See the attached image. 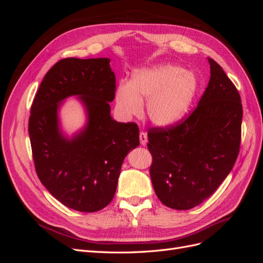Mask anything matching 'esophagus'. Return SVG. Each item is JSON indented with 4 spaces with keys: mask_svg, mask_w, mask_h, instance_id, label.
<instances>
[{
    "mask_svg": "<svg viewBox=\"0 0 263 263\" xmlns=\"http://www.w3.org/2000/svg\"><path fill=\"white\" fill-rule=\"evenodd\" d=\"M139 139H140V144L142 146H146L147 142H148V137H147V134L144 132H140L139 134Z\"/></svg>",
    "mask_w": 263,
    "mask_h": 263,
    "instance_id": "obj_1",
    "label": "esophagus"
}]
</instances>
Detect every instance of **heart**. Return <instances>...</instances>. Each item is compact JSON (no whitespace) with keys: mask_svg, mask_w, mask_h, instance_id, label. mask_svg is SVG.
Listing matches in <instances>:
<instances>
[{"mask_svg":"<svg viewBox=\"0 0 263 263\" xmlns=\"http://www.w3.org/2000/svg\"><path fill=\"white\" fill-rule=\"evenodd\" d=\"M198 90V80L192 71L163 63L136 70L129 83L118 84L115 90L117 108L124 117L138 116L142 101L150 122L170 127L186 115Z\"/></svg>","mask_w":263,"mask_h":263,"instance_id":"1","label":"heart"}]
</instances>
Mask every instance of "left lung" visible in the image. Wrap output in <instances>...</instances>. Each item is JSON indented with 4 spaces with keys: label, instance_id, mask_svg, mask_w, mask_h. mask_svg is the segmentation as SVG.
I'll return each mask as SVG.
<instances>
[{
    "label": "left lung",
    "instance_id": "obj_1",
    "mask_svg": "<svg viewBox=\"0 0 263 263\" xmlns=\"http://www.w3.org/2000/svg\"><path fill=\"white\" fill-rule=\"evenodd\" d=\"M211 78L184 122L151 128L150 178L165 206L190 210L209 198L232 171L240 147L242 105L236 86L211 58Z\"/></svg>",
    "mask_w": 263,
    "mask_h": 263
}]
</instances>
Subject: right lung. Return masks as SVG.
<instances>
[{
  "instance_id": "add662e5",
  "label": "right lung",
  "mask_w": 263,
  "mask_h": 263,
  "mask_svg": "<svg viewBox=\"0 0 263 263\" xmlns=\"http://www.w3.org/2000/svg\"><path fill=\"white\" fill-rule=\"evenodd\" d=\"M109 62L58 61L45 76L30 108L28 133L37 176L54 198L79 212H98L109 204L125 157L139 146L138 126L110 116L116 85ZM71 96L83 104L87 121L68 137L59 114Z\"/></svg>"
}]
</instances>
